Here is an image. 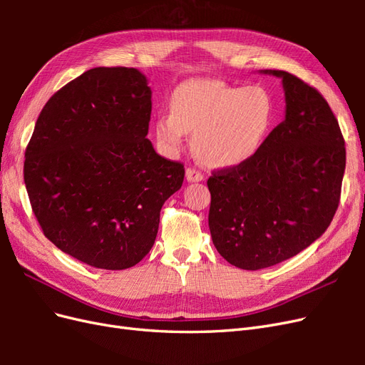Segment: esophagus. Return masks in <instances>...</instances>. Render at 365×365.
I'll return each instance as SVG.
<instances>
[{"mask_svg": "<svg viewBox=\"0 0 365 365\" xmlns=\"http://www.w3.org/2000/svg\"><path fill=\"white\" fill-rule=\"evenodd\" d=\"M185 178H187V181H190V182H197V181L204 180V175L195 168H187Z\"/></svg>", "mask_w": 365, "mask_h": 365, "instance_id": "obj_1", "label": "esophagus"}]
</instances>
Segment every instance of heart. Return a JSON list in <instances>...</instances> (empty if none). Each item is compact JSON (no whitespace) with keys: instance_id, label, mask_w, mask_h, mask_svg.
<instances>
[{"instance_id":"1","label":"heart","mask_w":365,"mask_h":365,"mask_svg":"<svg viewBox=\"0 0 365 365\" xmlns=\"http://www.w3.org/2000/svg\"><path fill=\"white\" fill-rule=\"evenodd\" d=\"M274 115L272 98L260 86L224 81H193L172 96L170 114L155 121V135L169 150H180L187 132L202 161L213 168L239 165L260 148Z\"/></svg>"}]
</instances>
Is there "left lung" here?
Wrapping results in <instances>:
<instances>
[{"label":"left lung","mask_w":365,"mask_h":365,"mask_svg":"<svg viewBox=\"0 0 365 365\" xmlns=\"http://www.w3.org/2000/svg\"><path fill=\"white\" fill-rule=\"evenodd\" d=\"M286 117L251 158L212 172L208 227L217 252L256 271L294 257L332 222L346 146L338 120L314 86L286 71Z\"/></svg>","instance_id":"8db88e82"}]
</instances>
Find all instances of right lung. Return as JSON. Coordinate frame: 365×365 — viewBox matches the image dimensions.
Returning <instances> with one entry per match:
<instances>
[{
  "mask_svg": "<svg viewBox=\"0 0 365 365\" xmlns=\"http://www.w3.org/2000/svg\"><path fill=\"white\" fill-rule=\"evenodd\" d=\"M152 91L135 68L97 67L54 93L26 148L24 182L42 233L90 267L126 269L155 242L184 164L146 138Z\"/></svg>",
  "mask_w": 365,
  "mask_h": 365,
  "instance_id": "1",
  "label": "right lung"
}]
</instances>
